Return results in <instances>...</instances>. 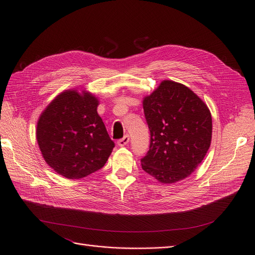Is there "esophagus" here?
Masks as SVG:
<instances>
[{
    "label": "esophagus",
    "mask_w": 255,
    "mask_h": 255,
    "mask_svg": "<svg viewBox=\"0 0 255 255\" xmlns=\"http://www.w3.org/2000/svg\"><path fill=\"white\" fill-rule=\"evenodd\" d=\"M129 140H130L129 136H128V135H125L122 139H119V140L117 141V144L119 145V146H125V145H127V144L129 143Z\"/></svg>",
    "instance_id": "34e87169"
}]
</instances>
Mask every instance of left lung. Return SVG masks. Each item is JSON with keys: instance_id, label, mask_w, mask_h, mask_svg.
Masks as SVG:
<instances>
[{"instance_id": "8db88e82", "label": "left lung", "mask_w": 255, "mask_h": 255, "mask_svg": "<svg viewBox=\"0 0 255 255\" xmlns=\"http://www.w3.org/2000/svg\"><path fill=\"white\" fill-rule=\"evenodd\" d=\"M150 146L142 169L162 184L192 174L207 154L212 140V116L207 105L188 87L162 81L143 99Z\"/></svg>"}]
</instances>
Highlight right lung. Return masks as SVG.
<instances>
[{
	"mask_svg": "<svg viewBox=\"0 0 255 255\" xmlns=\"http://www.w3.org/2000/svg\"><path fill=\"white\" fill-rule=\"evenodd\" d=\"M99 100L77 90L60 93L41 113L36 138L46 163L79 179L102 168L115 147L97 112Z\"/></svg>",
	"mask_w": 255,
	"mask_h": 255,
	"instance_id": "obj_1",
	"label": "right lung"
}]
</instances>
